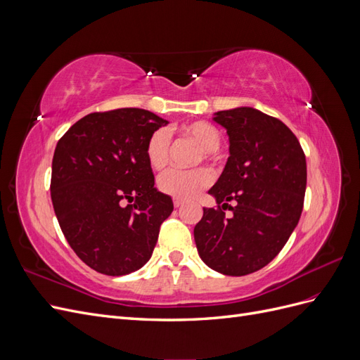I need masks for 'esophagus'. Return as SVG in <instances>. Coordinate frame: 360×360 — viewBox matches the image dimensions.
Listing matches in <instances>:
<instances>
[{
  "instance_id": "esophagus-1",
  "label": "esophagus",
  "mask_w": 360,
  "mask_h": 360,
  "mask_svg": "<svg viewBox=\"0 0 360 360\" xmlns=\"http://www.w3.org/2000/svg\"><path fill=\"white\" fill-rule=\"evenodd\" d=\"M184 204V201L183 200H179V198H174V207H177V209H179V207H181Z\"/></svg>"
}]
</instances>
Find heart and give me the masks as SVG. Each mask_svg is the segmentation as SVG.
I'll return each mask as SVG.
<instances>
[{
	"mask_svg": "<svg viewBox=\"0 0 360 360\" xmlns=\"http://www.w3.org/2000/svg\"><path fill=\"white\" fill-rule=\"evenodd\" d=\"M180 136L192 139L202 150L204 156L209 158L210 153L221 147L222 135L219 129L207 122H195L191 124H184L179 130ZM171 155V139L165 129H158L150 135L146 146V158L148 165L153 169H162L167 165ZM213 181V174L205 169L181 171V169H168L162 172L158 179L159 189L179 200H191L193 197L210 186Z\"/></svg>",
	"mask_w": 360,
	"mask_h": 360,
	"instance_id": "1",
	"label": "heart"
}]
</instances>
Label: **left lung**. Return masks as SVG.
Here are the masks:
<instances>
[{
	"label": "left lung",
	"mask_w": 360,
	"mask_h": 360,
	"mask_svg": "<svg viewBox=\"0 0 360 360\" xmlns=\"http://www.w3.org/2000/svg\"><path fill=\"white\" fill-rule=\"evenodd\" d=\"M213 120L226 129L230 158L209 191L217 209H204L193 237L210 269L243 276L267 266L299 224L307 159L296 135L255 108L219 111ZM226 206L233 212L230 218L221 210Z\"/></svg>",
	"instance_id": "8db88e82"
}]
</instances>
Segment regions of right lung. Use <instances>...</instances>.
<instances>
[{
  "instance_id": "right-lung-1",
  "label": "right lung",
  "mask_w": 360,
  "mask_h": 360,
  "mask_svg": "<svg viewBox=\"0 0 360 360\" xmlns=\"http://www.w3.org/2000/svg\"><path fill=\"white\" fill-rule=\"evenodd\" d=\"M167 124L139 108L93 112L53 151L51 198L60 228L99 274L122 276L143 267L174 210L171 197L155 188L146 158L150 135Z\"/></svg>"
}]
</instances>
